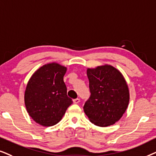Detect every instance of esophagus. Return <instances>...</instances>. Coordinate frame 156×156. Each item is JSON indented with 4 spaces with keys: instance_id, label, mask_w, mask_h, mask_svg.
<instances>
[{
    "instance_id": "esophagus-1",
    "label": "esophagus",
    "mask_w": 156,
    "mask_h": 156,
    "mask_svg": "<svg viewBox=\"0 0 156 156\" xmlns=\"http://www.w3.org/2000/svg\"><path fill=\"white\" fill-rule=\"evenodd\" d=\"M80 102V98H76V99H73V103L75 104H78V103Z\"/></svg>"
}]
</instances>
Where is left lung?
<instances>
[{
    "mask_svg": "<svg viewBox=\"0 0 156 156\" xmlns=\"http://www.w3.org/2000/svg\"><path fill=\"white\" fill-rule=\"evenodd\" d=\"M90 96L83 110L90 122L100 127L113 125L120 119L129 103V90L123 75L113 66L88 68Z\"/></svg>",
    "mask_w": 156,
    "mask_h": 156,
    "instance_id": "left-lung-1",
    "label": "left lung"
}]
</instances>
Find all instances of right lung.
<instances>
[{
    "label": "right lung",
    "instance_id": "1",
    "mask_svg": "<svg viewBox=\"0 0 156 156\" xmlns=\"http://www.w3.org/2000/svg\"><path fill=\"white\" fill-rule=\"evenodd\" d=\"M66 68L48 63L31 76L25 91V105L29 115L43 126L55 125L73 103L63 81Z\"/></svg>",
    "mask_w": 156,
    "mask_h": 156
}]
</instances>
